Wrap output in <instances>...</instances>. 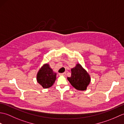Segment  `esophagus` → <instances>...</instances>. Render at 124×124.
<instances>
[{
	"mask_svg": "<svg viewBox=\"0 0 124 124\" xmlns=\"http://www.w3.org/2000/svg\"><path fill=\"white\" fill-rule=\"evenodd\" d=\"M65 75H66V73H65V72L59 73V76H65Z\"/></svg>",
	"mask_w": 124,
	"mask_h": 124,
	"instance_id": "34e87169",
	"label": "esophagus"
}]
</instances>
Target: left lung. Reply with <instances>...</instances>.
Here are the masks:
<instances>
[{
    "mask_svg": "<svg viewBox=\"0 0 124 124\" xmlns=\"http://www.w3.org/2000/svg\"><path fill=\"white\" fill-rule=\"evenodd\" d=\"M67 79L73 87L79 91L86 90L91 81L90 76L80 64L72 68L71 76Z\"/></svg>",
    "mask_w": 124,
    "mask_h": 124,
    "instance_id": "left-lung-1",
    "label": "left lung"
}]
</instances>
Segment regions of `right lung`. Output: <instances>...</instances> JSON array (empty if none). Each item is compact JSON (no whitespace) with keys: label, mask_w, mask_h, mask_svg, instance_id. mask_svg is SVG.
<instances>
[{"label":"right lung","mask_w":124,"mask_h":124,"mask_svg":"<svg viewBox=\"0 0 124 124\" xmlns=\"http://www.w3.org/2000/svg\"><path fill=\"white\" fill-rule=\"evenodd\" d=\"M56 73L50 68L48 64H45L37 75V82L44 88H48L53 85L56 80Z\"/></svg>","instance_id":"1"}]
</instances>
